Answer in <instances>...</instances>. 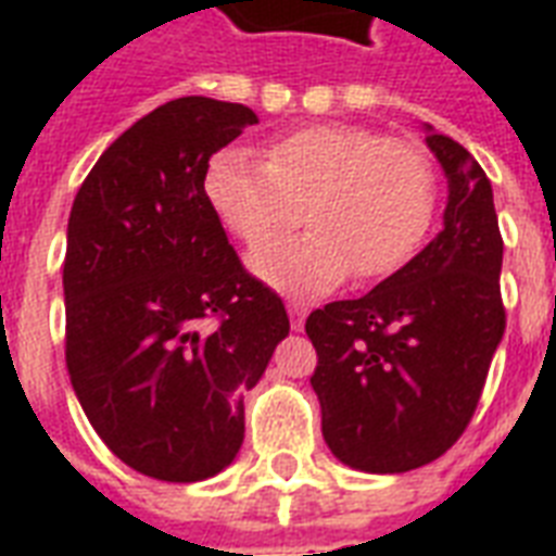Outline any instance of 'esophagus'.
I'll return each mask as SVG.
<instances>
[{
    "instance_id": "34e87169",
    "label": "esophagus",
    "mask_w": 556,
    "mask_h": 556,
    "mask_svg": "<svg viewBox=\"0 0 556 556\" xmlns=\"http://www.w3.org/2000/svg\"><path fill=\"white\" fill-rule=\"evenodd\" d=\"M288 317H291V329L300 331L305 317H308V308H305V303H288Z\"/></svg>"
}]
</instances>
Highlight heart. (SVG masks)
I'll return each mask as SVG.
<instances>
[{
	"label": "heart",
	"mask_w": 556,
	"mask_h": 556,
	"mask_svg": "<svg viewBox=\"0 0 556 556\" xmlns=\"http://www.w3.org/2000/svg\"><path fill=\"white\" fill-rule=\"evenodd\" d=\"M210 207L244 244L268 242L303 218L312 227L251 256L286 294H323L355 270L380 279L421 248L439 201L430 155L409 141L349 124L303 126L270 138L262 161L218 150L204 169Z\"/></svg>",
	"instance_id": "1"
}]
</instances>
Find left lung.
Here are the masks:
<instances>
[{
    "label": "left lung",
    "instance_id": "8db88e82",
    "mask_svg": "<svg viewBox=\"0 0 556 556\" xmlns=\"http://www.w3.org/2000/svg\"><path fill=\"white\" fill-rule=\"evenodd\" d=\"M450 181L444 230L361 300L308 314L323 439L343 465L406 473L444 456L473 418L505 334L491 181L447 135H427Z\"/></svg>",
    "mask_w": 556,
    "mask_h": 556
}]
</instances>
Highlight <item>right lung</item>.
I'll return each mask as SVG.
<instances>
[{"instance_id": "obj_1", "label": "right lung", "mask_w": 556, "mask_h": 556, "mask_svg": "<svg viewBox=\"0 0 556 556\" xmlns=\"http://www.w3.org/2000/svg\"><path fill=\"white\" fill-rule=\"evenodd\" d=\"M253 124L242 103L169 100L100 155L68 216L72 387L103 444L161 482H201L233 462L244 389L291 329L204 192L210 155Z\"/></svg>"}]
</instances>
